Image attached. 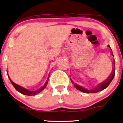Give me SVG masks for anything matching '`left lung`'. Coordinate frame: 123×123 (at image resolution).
<instances>
[{
    "label": "left lung",
    "mask_w": 123,
    "mask_h": 123,
    "mask_svg": "<svg viewBox=\"0 0 123 123\" xmlns=\"http://www.w3.org/2000/svg\"><path fill=\"white\" fill-rule=\"evenodd\" d=\"M108 46L110 48V49H111V48H110V46L109 45H108ZM111 52H112V49H111ZM111 53H112V56H113L112 52H111ZM113 65H114V67H115V62H113ZM115 74V68H114V69H113L112 73H111L110 76H109V77H108V78H107L105 82H103V83H100V85H99L98 86L96 87L94 90H88L87 89H85V88H84L83 87H82L78 86V85H77V84H74V86H75V87L77 88V89L80 90V91H82V92H85V93L98 92H99V91H102V90L105 89V88H107V87L108 86V85H110V83H111V81L113 79V78H114ZM71 81H72V80H71ZM72 83H73V81H72Z\"/></svg>",
    "instance_id": "8db88e82"
}]
</instances>
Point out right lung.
<instances>
[{
	"label": "right lung",
	"mask_w": 123,
	"mask_h": 123,
	"mask_svg": "<svg viewBox=\"0 0 123 123\" xmlns=\"http://www.w3.org/2000/svg\"><path fill=\"white\" fill-rule=\"evenodd\" d=\"M8 77L9 79H10L11 82V83L12 84V85H13L14 87H15V89H16L17 91H18V92H19L21 93V94H22L23 95H28V96H33V95H36L38 94V93H40V92H41L46 87V85H47L48 84V80H47V81H46V83L45 84V85L43 86V87H42L41 88H40L39 90H37V91H29V90H27V89H25V88L22 87H21L20 86H18V85H16V83H14L12 81V80H11V78L9 77V75H8Z\"/></svg>",
	"instance_id": "obj_1"
}]
</instances>
